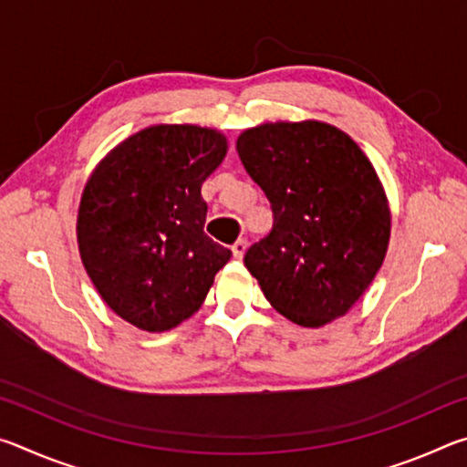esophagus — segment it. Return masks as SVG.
Here are the masks:
<instances>
[{"label":"esophagus","mask_w":467,"mask_h":467,"mask_svg":"<svg viewBox=\"0 0 467 467\" xmlns=\"http://www.w3.org/2000/svg\"><path fill=\"white\" fill-rule=\"evenodd\" d=\"M244 251H247V241H244V239H239V241H236V243L233 244V255H234L236 259H243Z\"/></svg>","instance_id":"1"}]
</instances>
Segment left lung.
<instances>
[{
  "instance_id": "left-lung-1",
  "label": "left lung",
  "mask_w": 467,
  "mask_h": 467,
  "mask_svg": "<svg viewBox=\"0 0 467 467\" xmlns=\"http://www.w3.org/2000/svg\"><path fill=\"white\" fill-rule=\"evenodd\" d=\"M236 152L274 212L272 233L244 253L247 270L296 326L342 317L389 244V205L373 164L348 133L315 119L244 130Z\"/></svg>"
}]
</instances>
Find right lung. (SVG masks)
<instances>
[{
  "label": "right lung",
  "mask_w": 467,
  "mask_h": 467,
  "mask_svg": "<svg viewBox=\"0 0 467 467\" xmlns=\"http://www.w3.org/2000/svg\"><path fill=\"white\" fill-rule=\"evenodd\" d=\"M223 133L152 125L92 171L78 210V249L100 298L144 331H167L200 309L231 259L203 233L202 183L226 156Z\"/></svg>",
  "instance_id": "1"
}]
</instances>
